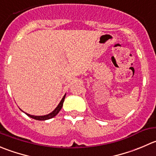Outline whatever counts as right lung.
Wrapping results in <instances>:
<instances>
[{"label":"right lung","instance_id":"obj_1","mask_svg":"<svg viewBox=\"0 0 156 156\" xmlns=\"http://www.w3.org/2000/svg\"><path fill=\"white\" fill-rule=\"evenodd\" d=\"M65 98H66V94H65V96L62 98V101H60L58 107H57L52 112V113H49V114L45 115V116H33V115L28 114V113H26V114H27L28 116H30V117H31V118L34 119V120H49V119L52 118V117L56 116V115L58 113V112L61 110L62 107V105H63V102H64Z\"/></svg>","mask_w":156,"mask_h":156}]
</instances>
